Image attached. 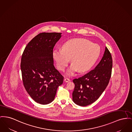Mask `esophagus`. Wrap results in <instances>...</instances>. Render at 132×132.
<instances>
[{"label": "esophagus", "instance_id": "1", "mask_svg": "<svg viewBox=\"0 0 132 132\" xmlns=\"http://www.w3.org/2000/svg\"><path fill=\"white\" fill-rule=\"evenodd\" d=\"M64 81H65V82H68L70 81V80L69 78H65L64 79Z\"/></svg>", "mask_w": 132, "mask_h": 132}]
</instances>
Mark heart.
Returning <instances> with one entry per match:
<instances>
[{"label": "heart", "instance_id": "heart-1", "mask_svg": "<svg viewBox=\"0 0 132 132\" xmlns=\"http://www.w3.org/2000/svg\"><path fill=\"white\" fill-rule=\"evenodd\" d=\"M100 51L98 44L87 39L75 38L65 42L62 50H54L53 58L58 70L62 71L68 66L71 59L73 64L67 74L72 75L78 71L83 73L90 70L99 58Z\"/></svg>", "mask_w": 132, "mask_h": 132}]
</instances>
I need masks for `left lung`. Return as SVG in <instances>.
Masks as SVG:
<instances>
[{
	"mask_svg": "<svg viewBox=\"0 0 132 132\" xmlns=\"http://www.w3.org/2000/svg\"><path fill=\"white\" fill-rule=\"evenodd\" d=\"M112 65V56L106 47L103 56L95 69L73 80L75 84L73 102L79 106H86L96 101L108 85Z\"/></svg>",
	"mask_w": 132,
	"mask_h": 132,
	"instance_id": "left-lung-1",
	"label": "left lung"
}]
</instances>
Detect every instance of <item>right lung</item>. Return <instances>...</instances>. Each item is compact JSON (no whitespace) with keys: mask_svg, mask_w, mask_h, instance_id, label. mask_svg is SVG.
<instances>
[{"mask_svg":"<svg viewBox=\"0 0 132 132\" xmlns=\"http://www.w3.org/2000/svg\"><path fill=\"white\" fill-rule=\"evenodd\" d=\"M61 33H41L25 47L20 67L24 86L36 102L46 105L54 100L64 77L53 65V49Z\"/></svg>","mask_w":132,"mask_h":132,"instance_id":"1","label":"right lung"}]
</instances>
